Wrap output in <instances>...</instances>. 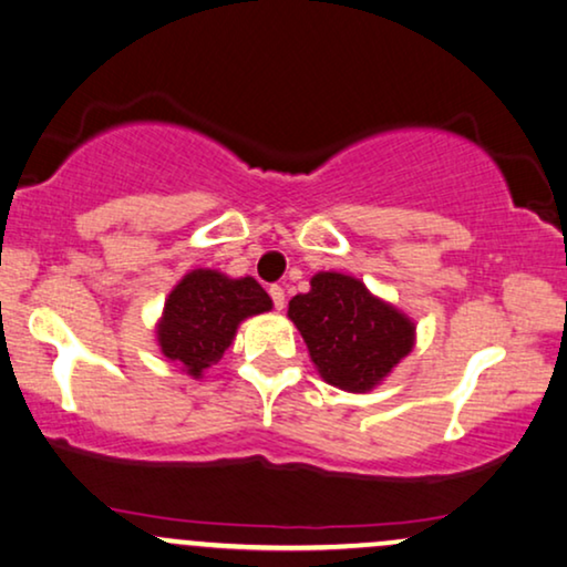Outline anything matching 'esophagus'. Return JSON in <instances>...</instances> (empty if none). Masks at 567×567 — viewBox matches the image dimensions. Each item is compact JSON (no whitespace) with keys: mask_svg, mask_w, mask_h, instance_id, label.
<instances>
[{"mask_svg":"<svg viewBox=\"0 0 567 567\" xmlns=\"http://www.w3.org/2000/svg\"><path fill=\"white\" fill-rule=\"evenodd\" d=\"M269 296H271V303H275L277 311H282V308H285V290L279 288V285H271Z\"/></svg>","mask_w":567,"mask_h":567,"instance_id":"esophagus-1","label":"esophagus"}]
</instances>
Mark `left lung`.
I'll list each match as a JSON object with an SVG mask.
<instances>
[{
  "label": "left lung",
  "mask_w": 567,
  "mask_h": 567,
  "mask_svg": "<svg viewBox=\"0 0 567 567\" xmlns=\"http://www.w3.org/2000/svg\"><path fill=\"white\" fill-rule=\"evenodd\" d=\"M290 321L331 386L365 394L414 347V321L375 298L360 279L319 271L311 290L290 300Z\"/></svg>",
  "instance_id": "1"
}]
</instances>
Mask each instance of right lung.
I'll list each match as a JSON object with an SVG mask.
<instances>
[{"instance_id": "add662e5", "label": "right lung", "mask_w": 567, "mask_h": 567, "mask_svg": "<svg viewBox=\"0 0 567 567\" xmlns=\"http://www.w3.org/2000/svg\"><path fill=\"white\" fill-rule=\"evenodd\" d=\"M271 311V298L254 277L230 279L217 269H194L171 290L157 321V344L194 379L213 368L248 316Z\"/></svg>"}]
</instances>
